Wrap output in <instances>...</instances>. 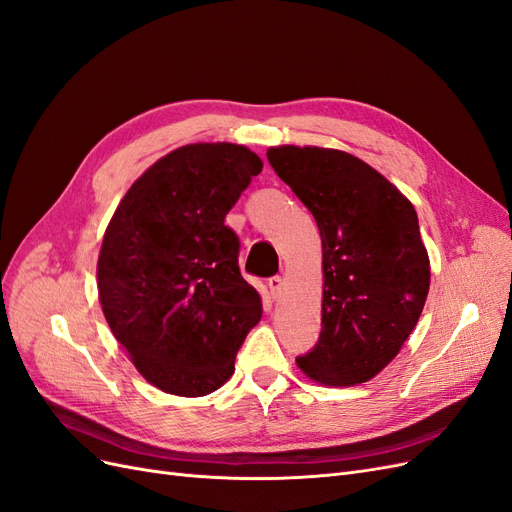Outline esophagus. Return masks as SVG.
<instances>
[{
	"instance_id": "1",
	"label": "esophagus",
	"mask_w": 512,
	"mask_h": 512,
	"mask_svg": "<svg viewBox=\"0 0 512 512\" xmlns=\"http://www.w3.org/2000/svg\"><path fill=\"white\" fill-rule=\"evenodd\" d=\"M284 277H280V275H275V277H271L269 280V290H271V297L273 299H280L282 297V292H284Z\"/></svg>"
}]
</instances>
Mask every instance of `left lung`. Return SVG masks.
I'll return each mask as SVG.
<instances>
[{"instance_id": "1", "label": "left lung", "mask_w": 512, "mask_h": 512, "mask_svg": "<svg viewBox=\"0 0 512 512\" xmlns=\"http://www.w3.org/2000/svg\"><path fill=\"white\" fill-rule=\"evenodd\" d=\"M267 158L312 211L322 241V331L297 365L324 386L367 382L399 354L425 307L431 271L416 211L346 151L280 145Z\"/></svg>"}]
</instances>
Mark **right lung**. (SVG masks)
Wrapping results in <instances>:
<instances>
[{
	"mask_svg": "<svg viewBox=\"0 0 512 512\" xmlns=\"http://www.w3.org/2000/svg\"><path fill=\"white\" fill-rule=\"evenodd\" d=\"M262 160L235 143H194L138 177L106 226L98 294L117 342L149 384L203 397L235 371L262 301L239 271L224 220Z\"/></svg>",
	"mask_w": 512,
	"mask_h": 512,
	"instance_id": "1",
	"label": "right lung"
}]
</instances>
